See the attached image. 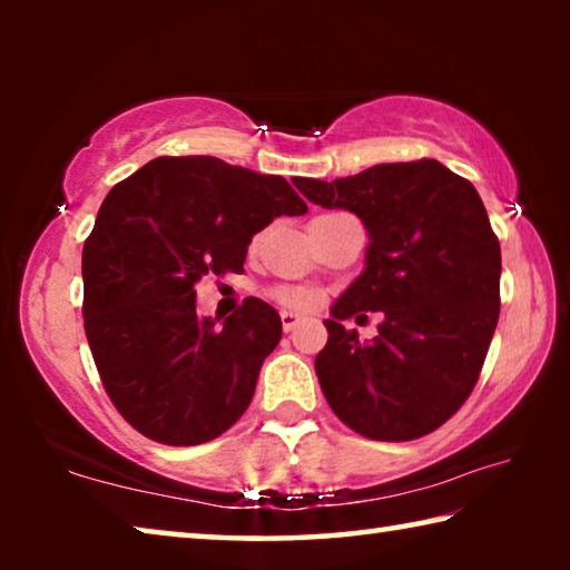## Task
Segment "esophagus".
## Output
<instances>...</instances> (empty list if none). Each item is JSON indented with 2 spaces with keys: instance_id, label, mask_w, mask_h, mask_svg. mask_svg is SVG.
<instances>
[{
  "instance_id": "34e87169",
  "label": "esophagus",
  "mask_w": 570,
  "mask_h": 570,
  "mask_svg": "<svg viewBox=\"0 0 570 570\" xmlns=\"http://www.w3.org/2000/svg\"><path fill=\"white\" fill-rule=\"evenodd\" d=\"M304 320L298 314H294V312H282V326H284V332H294L298 324H302Z\"/></svg>"
}]
</instances>
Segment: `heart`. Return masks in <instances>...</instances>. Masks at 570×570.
I'll list each match as a JSON object with an SVG mask.
<instances>
[{"instance_id": "b5f03b06", "label": "heart", "mask_w": 570, "mask_h": 570, "mask_svg": "<svg viewBox=\"0 0 570 570\" xmlns=\"http://www.w3.org/2000/svg\"><path fill=\"white\" fill-rule=\"evenodd\" d=\"M276 302L288 308H312L314 306V294L302 286H282L274 292Z\"/></svg>"}]
</instances>
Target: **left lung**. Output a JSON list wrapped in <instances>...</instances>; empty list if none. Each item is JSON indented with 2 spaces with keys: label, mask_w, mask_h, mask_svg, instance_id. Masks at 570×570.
<instances>
[{
  "label": "left lung",
  "mask_w": 570,
  "mask_h": 570,
  "mask_svg": "<svg viewBox=\"0 0 570 570\" xmlns=\"http://www.w3.org/2000/svg\"><path fill=\"white\" fill-rule=\"evenodd\" d=\"M294 186L370 234L364 272L324 322L314 366L326 402L370 440L438 430L475 387L500 314V244L475 186L430 158ZM360 311L385 314L372 343L341 324Z\"/></svg>",
  "instance_id": "obj_1"
}]
</instances>
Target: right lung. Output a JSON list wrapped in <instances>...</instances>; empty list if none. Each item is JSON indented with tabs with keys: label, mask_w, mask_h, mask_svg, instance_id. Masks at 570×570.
Masks as SVG:
<instances>
[{
	"label": "right lung",
	"mask_w": 570,
	"mask_h": 570,
	"mask_svg": "<svg viewBox=\"0 0 570 570\" xmlns=\"http://www.w3.org/2000/svg\"><path fill=\"white\" fill-rule=\"evenodd\" d=\"M306 210L286 178L214 156H163L112 186L82 248V316L105 392L140 435L200 445L246 412L282 320L254 296L204 320L193 286L244 272L254 234Z\"/></svg>",
	"instance_id": "add662e5"
}]
</instances>
